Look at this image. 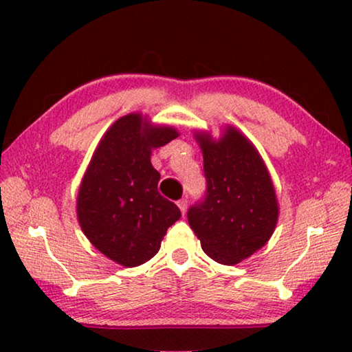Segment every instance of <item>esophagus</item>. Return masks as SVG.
Masks as SVG:
<instances>
[{
	"mask_svg": "<svg viewBox=\"0 0 352 352\" xmlns=\"http://www.w3.org/2000/svg\"><path fill=\"white\" fill-rule=\"evenodd\" d=\"M177 206H179L181 213L186 214V211H187V199H181L179 201H177Z\"/></svg>",
	"mask_w": 352,
	"mask_h": 352,
	"instance_id": "obj_1",
	"label": "esophagus"
}]
</instances>
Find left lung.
I'll return each instance as SVG.
<instances>
[{
    "instance_id": "obj_1",
    "label": "left lung",
    "mask_w": 352,
    "mask_h": 352,
    "mask_svg": "<svg viewBox=\"0 0 352 352\" xmlns=\"http://www.w3.org/2000/svg\"><path fill=\"white\" fill-rule=\"evenodd\" d=\"M204 153L206 192L187 219L201 248L221 264H237L267 243L276 229L278 205L263 158L239 129L223 138L197 134Z\"/></svg>"
}]
</instances>
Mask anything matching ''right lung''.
Returning <instances> with one entry per match:
<instances>
[{"instance_id":"1","label":"right lung","mask_w":352,"mask_h":352,"mask_svg":"<svg viewBox=\"0 0 352 352\" xmlns=\"http://www.w3.org/2000/svg\"><path fill=\"white\" fill-rule=\"evenodd\" d=\"M179 136L171 126H152L141 113L118 118L96 148L81 181L76 214L100 253L126 267L155 256L170 226L181 218L158 192L160 173L152 148Z\"/></svg>"}]
</instances>
